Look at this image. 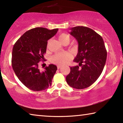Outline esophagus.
Returning <instances> with one entry per match:
<instances>
[{
	"mask_svg": "<svg viewBox=\"0 0 123 123\" xmlns=\"http://www.w3.org/2000/svg\"><path fill=\"white\" fill-rule=\"evenodd\" d=\"M61 68V66H57V69H59Z\"/></svg>",
	"mask_w": 123,
	"mask_h": 123,
	"instance_id": "34e87169",
	"label": "esophagus"
}]
</instances>
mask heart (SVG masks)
Listing matches in <instances>:
<instances>
[{"label":"heart","mask_w":123,"mask_h":123,"mask_svg":"<svg viewBox=\"0 0 123 123\" xmlns=\"http://www.w3.org/2000/svg\"><path fill=\"white\" fill-rule=\"evenodd\" d=\"M58 39L62 44H64V43H68L70 41L69 36L68 35L64 34V33L60 34L58 37ZM69 59L70 56L68 53H57L53 56V57H51V61L53 63L55 64L62 65V64L67 63Z\"/></svg>","instance_id":"heart-1"}]
</instances>
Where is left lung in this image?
<instances>
[{"label": "left lung", "mask_w": 123, "mask_h": 123, "mask_svg": "<svg viewBox=\"0 0 123 123\" xmlns=\"http://www.w3.org/2000/svg\"><path fill=\"white\" fill-rule=\"evenodd\" d=\"M70 30V34L78 42V53L74 61L79 66L70 67L66 81L73 88L84 89L95 82L101 75L107 51L103 38L92 29L78 26Z\"/></svg>", "instance_id": "left-lung-1"}]
</instances>
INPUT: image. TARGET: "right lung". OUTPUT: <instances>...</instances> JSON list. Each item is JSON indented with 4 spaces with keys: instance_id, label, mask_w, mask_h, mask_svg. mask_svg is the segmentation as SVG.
I'll return each instance as SVG.
<instances>
[{
    "instance_id": "add662e5",
    "label": "right lung",
    "mask_w": 123,
    "mask_h": 123,
    "mask_svg": "<svg viewBox=\"0 0 123 123\" xmlns=\"http://www.w3.org/2000/svg\"><path fill=\"white\" fill-rule=\"evenodd\" d=\"M58 29L48 30L35 28L27 31L14 44L12 53V66L17 76L27 88L41 91L51 85L57 70L54 64L39 69L40 61H44L48 40L55 36Z\"/></svg>"
}]
</instances>
